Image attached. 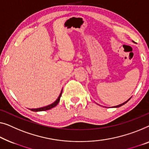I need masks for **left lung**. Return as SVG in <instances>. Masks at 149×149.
<instances>
[{
  "instance_id": "obj_1",
  "label": "left lung",
  "mask_w": 149,
  "mask_h": 149,
  "mask_svg": "<svg viewBox=\"0 0 149 149\" xmlns=\"http://www.w3.org/2000/svg\"><path fill=\"white\" fill-rule=\"evenodd\" d=\"M130 98H131V97H130V98L129 99H128V100H126V102H124V103H123V104H119V105H118V106H114V108H118V107H120V106H123L124 105V104H125L126 102H128V100H129L130 99Z\"/></svg>"
}]
</instances>
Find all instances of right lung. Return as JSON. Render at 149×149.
I'll return each instance as SVG.
<instances>
[{"mask_svg": "<svg viewBox=\"0 0 149 149\" xmlns=\"http://www.w3.org/2000/svg\"><path fill=\"white\" fill-rule=\"evenodd\" d=\"M62 91H63V89L61 90V92L59 94V97H57V99L55 100L54 102L49 104V105L44 106V107H41V108H34V109H30L31 111H33V112H41V111H45V110H48L52 109V108H54L55 106H56L57 105V104L59 103V100H60V97L61 96V94H62Z\"/></svg>", "mask_w": 149, "mask_h": 149, "instance_id": "1", "label": "right lung"}]
</instances>
